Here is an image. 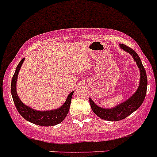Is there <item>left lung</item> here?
<instances>
[{
    "label": "left lung",
    "instance_id": "1",
    "mask_svg": "<svg viewBox=\"0 0 157 157\" xmlns=\"http://www.w3.org/2000/svg\"><path fill=\"white\" fill-rule=\"evenodd\" d=\"M119 45L120 48L127 52L132 56L133 59L137 64V67L140 70V82H139L138 88L131 97L113 108H102L96 105L91 99H90V106L93 112L102 119L111 121H120V120L124 119L131 113H133L134 111L137 110L144 100L147 88L146 71L142 64L141 60L139 58L138 55L136 53L135 51L124 44H119Z\"/></svg>",
    "mask_w": 157,
    "mask_h": 157
}]
</instances>
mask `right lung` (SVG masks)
Returning <instances> with one entry per match:
<instances>
[{"mask_svg": "<svg viewBox=\"0 0 157 157\" xmlns=\"http://www.w3.org/2000/svg\"><path fill=\"white\" fill-rule=\"evenodd\" d=\"M25 58H23L18 64L17 68H16L15 73L13 76L12 81H11V94H12L13 100L17 111L26 121L37 124V125L48 127V126L56 125V124L62 122L68 113L71 98H72V95L74 91L70 93L66 101L61 107L54 109V110L37 111L36 109L30 108L28 105H26L20 100L17 93V77H18L19 71L21 68V66Z\"/></svg>", "mask_w": 157, "mask_h": 157, "instance_id": "right-lung-1", "label": "right lung"}]
</instances>
